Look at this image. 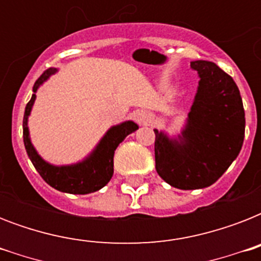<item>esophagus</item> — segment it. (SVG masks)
<instances>
[{
	"label": "esophagus",
	"instance_id": "1",
	"mask_svg": "<svg viewBox=\"0 0 261 261\" xmlns=\"http://www.w3.org/2000/svg\"><path fill=\"white\" fill-rule=\"evenodd\" d=\"M135 118H137V122H138L139 124H143V126H147V124H150V123L154 120V116H153L150 112H146V111H141V112H138Z\"/></svg>",
	"mask_w": 261,
	"mask_h": 261
}]
</instances>
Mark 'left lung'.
I'll use <instances>...</instances> for the list:
<instances>
[{"label": "left lung", "mask_w": 261, "mask_h": 261, "mask_svg": "<svg viewBox=\"0 0 261 261\" xmlns=\"http://www.w3.org/2000/svg\"><path fill=\"white\" fill-rule=\"evenodd\" d=\"M199 75L194 101L180 133H155V171L178 190L214 184L243 147L245 112L234 80L214 62L192 61Z\"/></svg>", "instance_id": "8db88e82"}]
</instances>
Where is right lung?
I'll use <instances>...</instances> for the list:
<instances>
[{"mask_svg":"<svg viewBox=\"0 0 261 261\" xmlns=\"http://www.w3.org/2000/svg\"><path fill=\"white\" fill-rule=\"evenodd\" d=\"M55 73H58V69L51 67L39 77L34 85V94L25 107L24 119H22V139H24L27 154L43 180L55 190L74 195L96 192L107 186L114 174V154L116 147L119 146V143L124 141L127 135L138 130V124L133 120H124L119 124L111 126L96 143L93 150L87 157L74 164L55 165L46 161L39 154L31 141L28 118L34 108L38 89Z\"/></svg>","mask_w":261,"mask_h":261,"instance_id":"1","label":"right lung"}]
</instances>
